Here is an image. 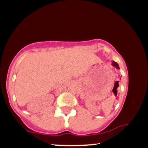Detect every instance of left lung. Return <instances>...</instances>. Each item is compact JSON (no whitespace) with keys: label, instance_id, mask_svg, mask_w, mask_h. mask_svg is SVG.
Here are the masks:
<instances>
[{"label":"left lung","instance_id":"1","mask_svg":"<svg viewBox=\"0 0 148 148\" xmlns=\"http://www.w3.org/2000/svg\"><path fill=\"white\" fill-rule=\"evenodd\" d=\"M112 66H115V67H116V68L117 69H119V64L117 63L116 62H115V61H112ZM117 84H118V83H117ZM118 86H119V85H118Z\"/></svg>","mask_w":148,"mask_h":148}]
</instances>
